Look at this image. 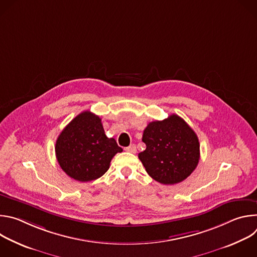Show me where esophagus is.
Here are the masks:
<instances>
[{
  "mask_svg": "<svg viewBox=\"0 0 257 257\" xmlns=\"http://www.w3.org/2000/svg\"><path fill=\"white\" fill-rule=\"evenodd\" d=\"M125 151L128 152V153L135 154L136 153V146H135V144H130L129 146H127V148L125 149Z\"/></svg>",
  "mask_w": 257,
  "mask_h": 257,
  "instance_id": "1",
  "label": "esophagus"
}]
</instances>
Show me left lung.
<instances>
[{
  "mask_svg": "<svg viewBox=\"0 0 257 257\" xmlns=\"http://www.w3.org/2000/svg\"><path fill=\"white\" fill-rule=\"evenodd\" d=\"M142 141L146 149L138 158L148 174L162 184L184 181L198 165V137L178 115L151 122L143 131Z\"/></svg>",
  "mask_w": 257,
  "mask_h": 257,
  "instance_id": "1",
  "label": "left lung"
}]
</instances>
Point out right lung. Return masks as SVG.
Wrapping results in <instances>:
<instances>
[{
	"label": "right lung",
	"instance_id": "add662e5",
	"mask_svg": "<svg viewBox=\"0 0 257 257\" xmlns=\"http://www.w3.org/2000/svg\"><path fill=\"white\" fill-rule=\"evenodd\" d=\"M55 152L60 167L69 177L88 182L101 177L115 155L123 150L114 138L106 137L101 119L85 111L63 129Z\"/></svg>",
	"mask_w": 257,
	"mask_h": 257
}]
</instances>
